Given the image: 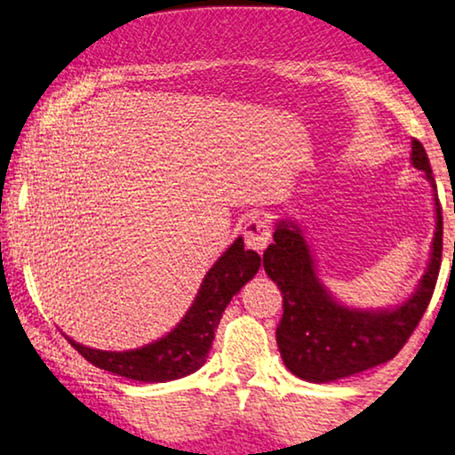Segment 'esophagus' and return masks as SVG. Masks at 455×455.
<instances>
[{"mask_svg":"<svg viewBox=\"0 0 455 455\" xmlns=\"http://www.w3.org/2000/svg\"><path fill=\"white\" fill-rule=\"evenodd\" d=\"M268 239H270L268 222L264 220V218H258V216L247 218L245 224H243L245 245L250 247V250L258 251V254H262L264 247L268 245Z\"/></svg>","mask_w":455,"mask_h":455,"instance_id":"esophagus-1","label":"esophagus"}]
</instances>
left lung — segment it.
<instances>
[{
	"label": "left lung",
	"instance_id": "left-lung-1",
	"mask_svg": "<svg viewBox=\"0 0 455 455\" xmlns=\"http://www.w3.org/2000/svg\"><path fill=\"white\" fill-rule=\"evenodd\" d=\"M411 164L433 185L436 231L433 254L416 294L393 310H355L342 307L323 290L300 228L279 222L262 267L277 283L283 315L277 325V347L287 370L308 382H331L382 365L410 340L433 298L443 254V216L439 195L422 142L411 140ZM455 212V210H453Z\"/></svg>",
	"mask_w": 455,
	"mask_h": 455
}]
</instances>
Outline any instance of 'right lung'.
Segmentation results:
<instances>
[{
  "label": "right lung",
  "mask_w": 455,
  "mask_h": 455,
  "mask_svg": "<svg viewBox=\"0 0 455 455\" xmlns=\"http://www.w3.org/2000/svg\"><path fill=\"white\" fill-rule=\"evenodd\" d=\"M260 262V256L254 250H245L243 239L239 237L208 270L185 319L168 336L147 347L113 353V350L88 348L73 342L71 338L67 340L92 365L130 380L168 382L185 378L205 363L224 308L258 273Z\"/></svg>",
  "instance_id": "obj_1"
}]
</instances>
